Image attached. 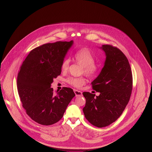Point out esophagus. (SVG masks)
Returning a JSON list of instances; mask_svg holds the SVG:
<instances>
[{
    "label": "esophagus",
    "mask_w": 152,
    "mask_h": 152,
    "mask_svg": "<svg viewBox=\"0 0 152 152\" xmlns=\"http://www.w3.org/2000/svg\"><path fill=\"white\" fill-rule=\"evenodd\" d=\"M74 92H75V94L76 97L81 96L82 94V92L80 91H79V90H74Z\"/></svg>",
    "instance_id": "obj_1"
}]
</instances>
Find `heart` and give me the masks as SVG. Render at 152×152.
Returning <instances> with one entry per match:
<instances>
[{
  "label": "heart",
  "mask_w": 152,
  "mask_h": 152,
  "mask_svg": "<svg viewBox=\"0 0 152 152\" xmlns=\"http://www.w3.org/2000/svg\"><path fill=\"white\" fill-rule=\"evenodd\" d=\"M76 62L82 66V72L87 76H94L98 72V67L94 63V58L91 51L88 48H82L77 50L75 55ZM70 59H65L61 64V70L67 72L69 70ZM67 82L71 85L76 88H80L85 83V80L83 77H69Z\"/></svg>",
  "instance_id": "heart-1"
}]
</instances>
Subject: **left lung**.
<instances>
[{"label":"left lung","instance_id":"left-lung-1","mask_svg":"<svg viewBox=\"0 0 152 152\" xmlns=\"http://www.w3.org/2000/svg\"><path fill=\"white\" fill-rule=\"evenodd\" d=\"M100 49L106 59L100 74L91 82L93 89L100 95L83 92L86 103L83 112L91 124L103 127L115 121L124 110L132 93V74L127 58L120 49L107 45Z\"/></svg>","mask_w":152,"mask_h":152}]
</instances>
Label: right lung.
I'll list each match as a JSON object with an SVG mask.
<instances>
[{
	"label": "right lung",
	"instance_id": "add662e5",
	"mask_svg": "<svg viewBox=\"0 0 152 152\" xmlns=\"http://www.w3.org/2000/svg\"><path fill=\"white\" fill-rule=\"evenodd\" d=\"M73 45V40L43 45L31 50L20 67L17 82L20 100L26 114L40 124L59 121L75 96L70 88L63 87L56 94L51 88Z\"/></svg>",
	"mask_w": 152,
	"mask_h": 152
}]
</instances>
